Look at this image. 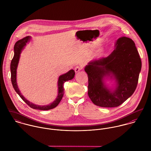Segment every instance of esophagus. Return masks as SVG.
Masks as SVG:
<instances>
[{
	"mask_svg": "<svg viewBox=\"0 0 151 151\" xmlns=\"http://www.w3.org/2000/svg\"><path fill=\"white\" fill-rule=\"evenodd\" d=\"M81 70V67H80V66H78V65L76 66V67H75V68H74V70H75V72H76V73L79 72Z\"/></svg>",
	"mask_w": 151,
	"mask_h": 151,
	"instance_id": "1",
	"label": "esophagus"
}]
</instances>
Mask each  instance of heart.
<instances>
[{"label": "heart", "mask_w": 151, "mask_h": 151, "mask_svg": "<svg viewBox=\"0 0 151 151\" xmlns=\"http://www.w3.org/2000/svg\"><path fill=\"white\" fill-rule=\"evenodd\" d=\"M103 52V50L102 49H99L97 52H96V55H99L101 54H102V53Z\"/></svg>", "instance_id": "heart-1"}]
</instances>
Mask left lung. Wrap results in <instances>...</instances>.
I'll return each mask as SVG.
<instances>
[{
	"label": "left lung",
	"instance_id": "obj_1",
	"mask_svg": "<svg viewBox=\"0 0 151 151\" xmlns=\"http://www.w3.org/2000/svg\"><path fill=\"white\" fill-rule=\"evenodd\" d=\"M141 60L134 41L123 37L115 43L114 50L106 58L89 62L84 70L88 74V94L95 105L117 107L134 92L141 70ZM115 81L109 87L106 81Z\"/></svg>",
	"mask_w": 151,
	"mask_h": 151
}]
</instances>
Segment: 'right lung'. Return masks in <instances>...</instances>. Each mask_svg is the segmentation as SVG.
<instances>
[{
	"label": "right lung",
	"mask_w": 151,
	"mask_h": 151,
	"mask_svg": "<svg viewBox=\"0 0 151 151\" xmlns=\"http://www.w3.org/2000/svg\"><path fill=\"white\" fill-rule=\"evenodd\" d=\"M31 37L29 36H27L20 40H19L16 43H15L14 46V56L11 62L10 65V71H11V81L13 86L16 91V92L19 94L22 99L30 107V108L41 110H48L56 108L60 102L61 101L63 95H64V88H63V84L65 81L68 80H72L74 77L75 72L74 70H70L67 73L62 74L59 76L58 82V94L56 98V99L51 104L47 105H35L32 102H30L27 99H26L24 96L20 92V91L19 89V87L17 83V68L19 65L20 54L22 53V50L24 49L25 46H26L27 43L29 42L31 40Z\"/></svg>",
	"instance_id": "1"
}]
</instances>
